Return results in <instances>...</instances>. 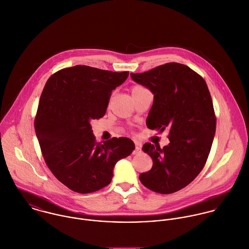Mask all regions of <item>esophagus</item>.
<instances>
[{"mask_svg": "<svg viewBox=\"0 0 249 249\" xmlns=\"http://www.w3.org/2000/svg\"><path fill=\"white\" fill-rule=\"evenodd\" d=\"M141 152H142L141 146L139 145V143H136V148L133 151V154H134V155H138V154H140Z\"/></svg>", "mask_w": 249, "mask_h": 249, "instance_id": "obj_1", "label": "esophagus"}]
</instances>
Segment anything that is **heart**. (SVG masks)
Returning <instances> with one entry per match:
<instances>
[{"instance_id": "b5f03b06", "label": "heart", "mask_w": 249, "mask_h": 249, "mask_svg": "<svg viewBox=\"0 0 249 249\" xmlns=\"http://www.w3.org/2000/svg\"><path fill=\"white\" fill-rule=\"evenodd\" d=\"M144 90H146L145 88H143L142 86L136 85V86L132 87V89H131V93H132V96H134V95H137V94H139V93H141V92H142V91H144Z\"/></svg>"}]
</instances>
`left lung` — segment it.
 Wrapping results in <instances>:
<instances>
[{
	"instance_id": "8db88e82",
	"label": "left lung",
	"mask_w": 249,
	"mask_h": 249,
	"mask_svg": "<svg viewBox=\"0 0 249 249\" xmlns=\"http://www.w3.org/2000/svg\"><path fill=\"white\" fill-rule=\"evenodd\" d=\"M131 77L154 94L147 127L169 130L168 145H143L153 166L140 175V180L155 193L173 194L196 178L210 154L216 126L210 91L199 74L177 62L131 73Z\"/></svg>"
}]
</instances>
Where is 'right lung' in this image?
I'll return each mask as SVG.
<instances>
[{"instance_id": "right-lung-1", "label": "right lung", "mask_w": 249, "mask_h": 249, "mask_svg": "<svg viewBox=\"0 0 249 249\" xmlns=\"http://www.w3.org/2000/svg\"><path fill=\"white\" fill-rule=\"evenodd\" d=\"M128 76L76 65L53 74L44 87L36 134L52 173L73 192L90 194L107 186L115 163L135 150L127 138L97 142L90 125L105 115L111 91Z\"/></svg>"}]
</instances>
